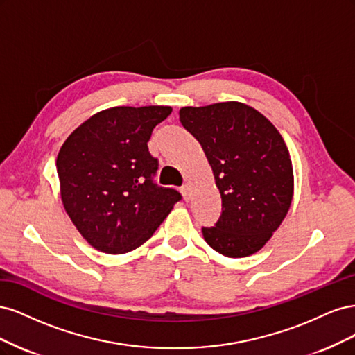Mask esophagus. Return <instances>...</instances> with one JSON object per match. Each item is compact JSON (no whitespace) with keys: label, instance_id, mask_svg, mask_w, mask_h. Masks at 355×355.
Instances as JSON below:
<instances>
[{"label":"esophagus","instance_id":"obj_1","mask_svg":"<svg viewBox=\"0 0 355 355\" xmlns=\"http://www.w3.org/2000/svg\"><path fill=\"white\" fill-rule=\"evenodd\" d=\"M180 192H182V196H184L185 201H189V197H191V189H189V187H188V185L182 187V188H180Z\"/></svg>","mask_w":355,"mask_h":355}]
</instances>
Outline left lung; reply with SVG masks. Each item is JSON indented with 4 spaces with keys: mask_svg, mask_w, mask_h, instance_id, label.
I'll list each match as a JSON object with an SVG mask.
<instances>
[{
    "mask_svg": "<svg viewBox=\"0 0 355 355\" xmlns=\"http://www.w3.org/2000/svg\"><path fill=\"white\" fill-rule=\"evenodd\" d=\"M179 120L200 142L222 198V214L202 237L227 257L259 252L293 198V167L280 132L241 102L185 106Z\"/></svg>",
    "mask_w": 355,
    "mask_h": 355,
    "instance_id": "left-lung-1",
    "label": "left lung"
}]
</instances>
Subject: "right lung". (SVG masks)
<instances>
[{
    "instance_id": "right-lung-1",
    "label": "right lung",
    "mask_w": 355,
    "mask_h": 355,
    "mask_svg": "<svg viewBox=\"0 0 355 355\" xmlns=\"http://www.w3.org/2000/svg\"><path fill=\"white\" fill-rule=\"evenodd\" d=\"M170 112L171 106H114L92 115L62 145L56 168L63 207L96 250L137 249L182 198L154 184L158 161L148 151L154 127Z\"/></svg>"
}]
</instances>
